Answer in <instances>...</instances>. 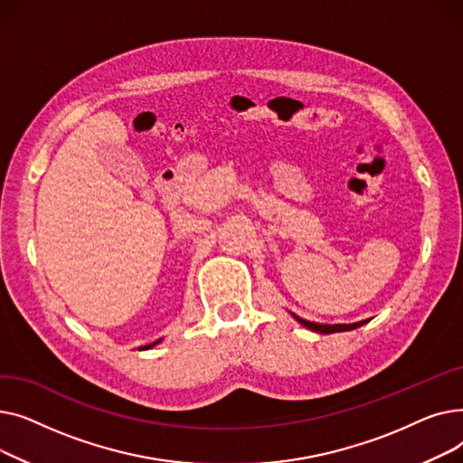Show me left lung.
I'll use <instances>...</instances> for the list:
<instances>
[{
    "label": "left lung",
    "mask_w": 463,
    "mask_h": 463,
    "mask_svg": "<svg viewBox=\"0 0 463 463\" xmlns=\"http://www.w3.org/2000/svg\"><path fill=\"white\" fill-rule=\"evenodd\" d=\"M293 317H295L300 325H304L306 328H309V330H313V332H319V334H334V332L354 330V328H358V326L368 323V321H358V323H353V325H317V323H309V321H306V319L297 317L295 313H293Z\"/></svg>",
    "instance_id": "1"
}]
</instances>
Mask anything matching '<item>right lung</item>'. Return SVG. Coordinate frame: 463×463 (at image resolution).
Listing matches in <instances>:
<instances>
[{
  "instance_id": "obj_1",
  "label": "right lung",
  "mask_w": 463,
  "mask_h": 463,
  "mask_svg": "<svg viewBox=\"0 0 463 463\" xmlns=\"http://www.w3.org/2000/svg\"><path fill=\"white\" fill-rule=\"evenodd\" d=\"M161 342V339H157V342H154V344H150V345H146V347H140V349H152L154 345H157Z\"/></svg>"
}]
</instances>
